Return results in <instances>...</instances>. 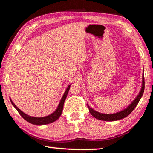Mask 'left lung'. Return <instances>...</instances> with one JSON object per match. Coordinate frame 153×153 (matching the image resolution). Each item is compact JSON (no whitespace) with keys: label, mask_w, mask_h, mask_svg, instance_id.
<instances>
[{"label":"left lung","mask_w":153,"mask_h":153,"mask_svg":"<svg viewBox=\"0 0 153 153\" xmlns=\"http://www.w3.org/2000/svg\"><path fill=\"white\" fill-rule=\"evenodd\" d=\"M144 91V78L143 76V78H142V88H141V90H140L138 96L136 97V98L134 100L133 102H132V103L130 104L128 107L126 108V109L121 112H117V113H114V114H108L100 113V112H96V111H94V109L91 108L89 106H88L90 113L91 114L92 116L94 117L95 118H96L97 119L102 120V121H117V120L122 119L125 118V117H127L132 111H134L135 108H136V106H137V104H138L140 100L141 99L142 95H143Z\"/></svg>","instance_id":"8db88e82"}]
</instances>
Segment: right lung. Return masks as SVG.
Masks as SVG:
<instances>
[{"instance_id": "1", "label": "right lung", "mask_w": 153, "mask_h": 153, "mask_svg": "<svg viewBox=\"0 0 153 153\" xmlns=\"http://www.w3.org/2000/svg\"><path fill=\"white\" fill-rule=\"evenodd\" d=\"M70 87H71V85H70L67 87L66 91H65L64 96H62L61 101H60L59 104L58 105V107L57 108L56 111H55L53 113H52L51 114L49 115V116L44 117H33L29 116V115L25 114L24 112L20 111L18 108H17L16 105L14 104L13 102H12V100L11 99H10V100H11V104H13V106L16 108V109L17 111H18L20 115H21V116L23 117V118L26 120V121H27L29 123H32V124L38 125V126H41V125H46V124H49V123H51L56 121V120L59 119V117H60V115H61L62 112V110H63L65 100H66V96L68 95V93Z\"/></svg>"}]
</instances>
